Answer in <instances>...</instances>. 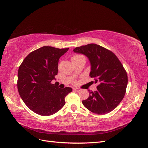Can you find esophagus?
Listing matches in <instances>:
<instances>
[{
    "instance_id": "obj_1",
    "label": "esophagus",
    "mask_w": 148,
    "mask_h": 148,
    "mask_svg": "<svg viewBox=\"0 0 148 148\" xmlns=\"http://www.w3.org/2000/svg\"><path fill=\"white\" fill-rule=\"evenodd\" d=\"M73 90H75V91H76L78 92V91H81L82 89H80V88H73Z\"/></svg>"
}]
</instances>
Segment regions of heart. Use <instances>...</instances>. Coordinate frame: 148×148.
<instances>
[{"label": "heart", "instance_id": "b5f03b06", "mask_svg": "<svg viewBox=\"0 0 148 148\" xmlns=\"http://www.w3.org/2000/svg\"><path fill=\"white\" fill-rule=\"evenodd\" d=\"M85 59V58L82 55H79V54H76L75 56H73L71 58V60L72 61H75V60H79V59Z\"/></svg>", "mask_w": 148, "mask_h": 148}]
</instances>
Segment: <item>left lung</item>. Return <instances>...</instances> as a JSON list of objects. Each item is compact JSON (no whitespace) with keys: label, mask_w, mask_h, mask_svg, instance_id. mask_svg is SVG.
<instances>
[{"label":"left lung","mask_w":148,"mask_h":148,"mask_svg":"<svg viewBox=\"0 0 148 148\" xmlns=\"http://www.w3.org/2000/svg\"><path fill=\"white\" fill-rule=\"evenodd\" d=\"M73 51L88 58L89 76L99 84L97 91L89 90L88 98L82 101L83 106L96 114L110 112L122 101L126 92L128 77L122 64L112 52L96 44L76 47Z\"/></svg>","instance_id":"8db88e82"}]
</instances>
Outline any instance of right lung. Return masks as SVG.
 Returning <instances> with one entry per match:
<instances>
[{
	"mask_svg": "<svg viewBox=\"0 0 148 148\" xmlns=\"http://www.w3.org/2000/svg\"><path fill=\"white\" fill-rule=\"evenodd\" d=\"M69 48L43 46L29 53L18 71L17 88L28 108L40 115L57 112L65 104V97L72 89L59 88L52 84L58 73L60 57Z\"/></svg>",
	"mask_w": 148,
	"mask_h": 148,
	"instance_id": "add662e5",
	"label": "right lung"
}]
</instances>
